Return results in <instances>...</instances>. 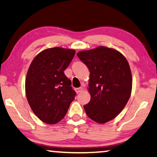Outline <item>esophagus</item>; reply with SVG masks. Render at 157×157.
<instances>
[{
	"instance_id": "1",
	"label": "esophagus",
	"mask_w": 157,
	"mask_h": 157,
	"mask_svg": "<svg viewBox=\"0 0 157 157\" xmlns=\"http://www.w3.org/2000/svg\"><path fill=\"white\" fill-rule=\"evenodd\" d=\"M82 90H83V88H82V87H77V88L75 89V91H76V93H80V92H82Z\"/></svg>"
}]
</instances>
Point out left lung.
<instances>
[{
    "mask_svg": "<svg viewBox=\"0 0 157 157\" xmlns=\"http://www.w3.org/2000/svg\"><path fill=\"white\" fill-rule=\"evenodd\" d=\"M77 57L90 70L88 91L91 98L84 105L87 116L105 124L122 111L131 96L132 76L126 58L105 47L79 52Z\"/></svg>",
    "mask_w": 157,
    "mask_h": 157,
    "instance_id": "1",
    "label": "left lung"
}]
</instances>
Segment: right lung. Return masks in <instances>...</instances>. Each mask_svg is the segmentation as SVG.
<instances>
[{"label":"right lung","mask_w":157,"mask_h":157,"mask_svg":"<svg viewBox=\"0 0 157 157\" xmlns=\"http://www.w3.org/2000/svg\"><path fill=\"white\" fill-rule=\"evenodd\" d=\"M75 54L74 49L61 47L44 49L34 57L27 72L28 103L34 114L47 124L61 121L76 95L64 72Z\"/></svg>","instance_id":"obj_1"}]
</instances>
